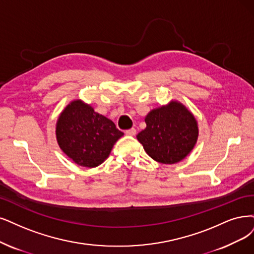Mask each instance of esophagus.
<instances>
[{
	"label": "esophagus",
	"mask_w": 254,
	"mask_h": 254,
	"mask_svg": "<svg viewBox=\"0 0 254 254\" xmlns=\"http://www.w3.org/2000/svg\"><path fill=\"white\" fill-rule=\"evenodd\" d=\"M126 135H127V136H135L136 135V129L134 127L129 128V129H127L126 130Z\"/></svg>",
	"instance_id": "esophagus-1"
}]
</instances>
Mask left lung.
<instances>
[{"label":"left lung","instance_id":"8db88e82","mask_svg":"<svg viewBox=\"0 0 254 254\" xmlns=\"http://www.w3.org/2000/svg\"><path fill=\"white\" fill-rule=\"evenodd\" d=\"M144 120L146 127L137 139L155 161L174 164L192 151L199 135L198 124L182 103L171 101L167 106L154 109Z\"/></svg>","mask_w":254,"mask_h":254}]
</instances>
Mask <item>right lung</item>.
I'll return each mask as SVG.
<instances>
[{"label":"right lung","mask_w":254,"mask_h":254,"mask_svg":"<svg viewBox=\"0 0 254 254\" xmlns=\"http://www.w3.org/2000/svg\"><path fill=\"white\" fill-rule=\"evenodd\" d=\"M55 133L62 151L76 164L90 168L105 161L124 136L114 122L79 99L61 113Z\"/></svg>","instance_id":"right-lung-1"}]
</instances>
